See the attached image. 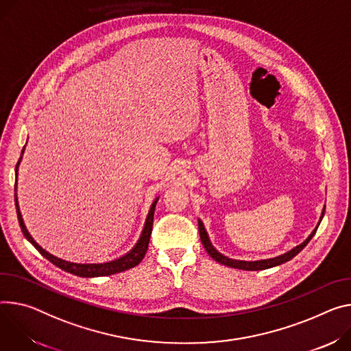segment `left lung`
<instances>
[{
	"label": "left lung",
	"mask_w": 351,
	"mask_h": 351,
	"mask_svg": "<svg viewBox=\"0 0 351 351\" xmlns=\"http://www.w3.org/2000/svg\"><path fill=\"white\" fill-rule=\"evenodd\" d=\"M324 214H325V208H324V211H322L321 219H319V222H317L316 228L312 231V234H311L301 245H298V246H295L294 249H291V250H289L287 253L281 254V256H277V258H273V259L256 261V262H245V261L230 259V258L224 256V254H221L219 252H217V249L211 245V242H210V239H208V235H207V232H206V228H204L203 222H202L200 219H199V232H200V239H202V243H203L204 249L207 250V253L210 254V256H211L215 262H218V263H221V265H224V266H228V267L241 269V270H265V269H270V267H274V266H278V265H282V263H285V262H289V261H291V259L295 256V254H298V253L308 245V242L312 239V237L315 235L317 227H319L321 221H322V218H324Z\"/></svg>",
	"instance_id": "obj_1"
}]
</instances>
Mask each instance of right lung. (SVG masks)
Wrapping results in <instances>:
<instances>
[{
    "label": "right lung",
    "instance_id": "1",
    "mask_svg": "<svg viewBox=\"0 0 351 351\" xmlns=\"http://www.w3.org/2000/svg\"><path fill=\"white\" fill-rule=\"evenodd\" d=\"M23 151H25V147L22 148V152H21V158L19 161L16 164V168H15V173H16V180H18V167L21 164V159H22V155H23ZM15 192H16V182H15ZM156 202L158 199H155V202L152 203L151 208H149V213L147 215V219H145V226H144V230L141 232V237L138 239V242L136 243V246L129 252L125 253L124 256L119 258V259H114L112 262H106V263H73V262H67V261H62V259H58L56 256H53L51 253L46 252L42 246H39L35 239L30 237V234L27 232L25 224H23V219H22V215H21V211H19V204H18V197H16V193H15V206H16V214H18V221H19V226H21V230L25 235V238L34 245L39 253L42 254L43 258H46L49 262H51L53 265H56L57 267H60L61 270H64L67 273H71L74 276H78V277H101V276H110V274H116V273H120V271H124V270H129L134 266H137L143 258L145 256L147 253V249H148V243H149V238H151V231H152V222H154V211H155V206H156Z\"/></svg>",
    "mask_w": 351,
    "mask_h": 351
}]
</instances>
